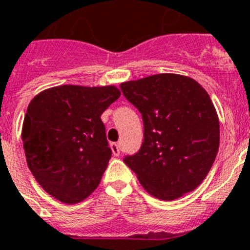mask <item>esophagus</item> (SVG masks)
Segmentation results:
<instances>
[{"label":"esophagus","mask_w":250,"mask_h":250,"mask_svg":"<svg viewBox=\"0 0 250 250\" xmlns=\"http://www.w3.org/2000/svg\"><path fill=\"white\" fill-rule=\"evenodd\" d=\"M110 146L111 150H112V154H114L115 157H119V155H120V146H119L117 143H112Z\"/></svg>","instance_id":"34e87169"}]
</instances>
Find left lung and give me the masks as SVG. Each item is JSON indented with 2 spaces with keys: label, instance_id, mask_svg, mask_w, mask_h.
<instances>
[{
  "label": "left lung",
  "instance_id": "8db88e82",
  "mask_svg": "<svg viewBox=\"0 0 250 250\" xmlns=\"http://www.w3.org/2000/svg\"><path fill=\"white\" fill-rule=\"evenodd\" d=\"M140 111L144 142L124 162L149 195L172 201L193 191L208 176L220 144L216 108L191 77L162 73L120 84Z\"/></svg>",
  "mask_w": 250,
  "mask_h": 250
}]
</instances>
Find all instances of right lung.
<instances>
[{
    "mask_svg": "<svg viewBox=\"0 0 250 250\" xmlns=\"http://www.w3.org/2000/svg\"><path fill=\"white\" fill-rule=\"evenodd\" d=\"M120 95L112 84H62L30 101L21 131L27 166L58 201L78 204L99 187L111 158L101 115Z\"/></svg>",
    "mask_w": 250,
    "mask_h": 250,
    "instance_id": "obj_1",
    "label": "right lung"
}]
</instances>
